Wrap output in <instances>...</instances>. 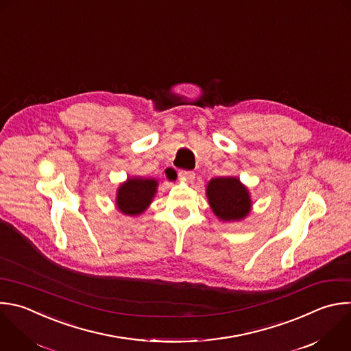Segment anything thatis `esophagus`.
I'll return each instance as SVG.
<instances>
[{
  "mask_svg": "<svg viewBox=\"0 0 351 351\" xmlns=\"http://www.w3.org/2000/svg\"><path fill=\"white\" fill-rule=\"evenodd\" d=\"M194 178H195V175H194V172H191V171H180V172H179V179L183 180V182H186V183L193 182Z\"/></svg>",
  "mask_w": 351,
  "mask_h": 351,
  "instance_id": "1",
  "label": "esophagus"
}]
</instances>
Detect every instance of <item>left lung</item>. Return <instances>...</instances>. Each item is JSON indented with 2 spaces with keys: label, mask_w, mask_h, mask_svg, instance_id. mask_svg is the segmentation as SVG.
Segmentation results:
<instances>
[{
  "label": "left lung",
  "mask_w": 351,
  "mask_h": 351,
  "mask_svg": "<svg viewBox=\"0 0 351 351\" xmlns=\"http://www.w3.org/2000/svg\"><path fill=\"white\" fill-rule=\"evenodd\" d=\"M206 198L221 221H241L252 210L248 187L237 176L213 178L206 184Z\"/></svg>",
  "instance_id": "left-lung-1"
}]
</instances>
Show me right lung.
Segmentation results:
<instances>
[{"label": "right lung", "mask_w": 351, "mask_h": 351, "mask_svg": "<svg viewBox=\"0 0 351 351\" xmlns=\"http://www.w3.org/2000/svg\"><path fill=\"white\" fill-rule=\"evenodd\" d=\"M157 189L156 178L131 176L117 189L115 206L127 216H139L153 202Z\"/></svg>", "instance_id": "obj_1"}]
</instances>
